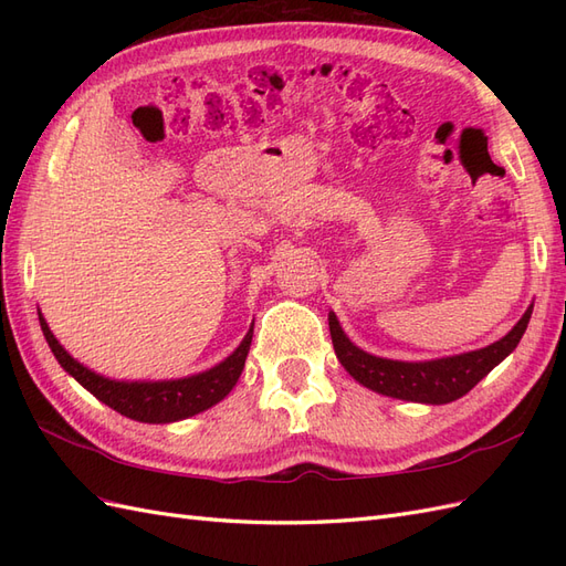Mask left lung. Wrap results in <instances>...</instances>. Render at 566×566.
Wrapping results in <instances>:
<instances>
[{
	"mask_svg": "<svg viewBox=\"0 0 566 566\" xmlns=\"http://www.w3.org/2000/svg\"><path fill=\"white\" fill-rule=\"evenodd\" d=\"M531 312H534V304H528V310L515 323V328L499 342H493V345L455 356L432 358V361H394V358L364 352L342 331L335 312L328 314V325L339 364L345 366L358 385L391 399L441 406L465 397L505 356L515 352L528 325Z\"/></svg>",
	"mask_w": 566,
	"mask_h": 566,
	"instance_id": "1",
	"label": "left lung"
}]
</instances>
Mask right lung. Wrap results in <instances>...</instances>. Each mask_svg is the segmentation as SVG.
<instances>
[{
    "mask_svg": "<svg viewBox=\"0 0 566 566\" xmlns=\"http://www.w3.org/2000/svg\"><path fill=\"white\" fill-rule=\"evenodd\" d=\"M38 316L51 352H54L56 361L67 375H73L84 389L92 391L98 401H104L106 406L117 410L119 416L150 424L186 420L224 399L235 387L245 368L254 325H250L248 335L243 337L241 345L233 349V354H229L224 361L202 373L186 375V378L177 380H113L80 364L77 358L67 354L61 342L54 337V333H51L49 323L44 321L40 310Z\"/></svg>",
    "mask_w": 566,
    "mask_h": 566,
    "instance_id": "add662e5",
    "label": "right lung"
}]
</instances>
